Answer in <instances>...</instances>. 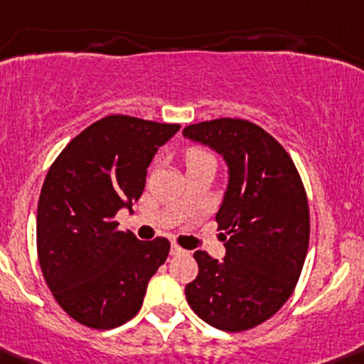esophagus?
<instances>
[{"mask_svg": "<svg viewBox=\"0 0 364 364\" xmlns=\"http://www.w3.org/2000/svg\"><path fill=\"white\" fill-rule=\"evenodd\" d=\"M170 252H171V256H177V254H183V252H186V250H183L182 247H178L177 243H171V250H170Z\"/></svg>", "mask_w": 364, "mask_h": 364, "instance_id": "34e87169", "label": "esophagus"}]
</instances>
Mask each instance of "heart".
<instances>
[{"instance_id": "1", "label": "heart", "mask_w": 364, "mask_h": 364, "mask_svg": "<svg viewBox=\"0 0 364 364\" xmlns=\"http://www.w3.org/2000/svg\"><path fill=\"white\" fill-rule=\"evenodd\" d=\"M212 159L207 152L203 151H198V149H193V151L187 152V164H194V163H200V161H207Z\"/></svg>"}]
</instances>
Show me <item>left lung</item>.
Returning <instances> with one entry per match:
<instances>
[{
    "label": "left lung",
    "instance_id": "8db88e82",
    "mask_svg": "<svg viewBox=\"0 0 364 364\" xmlns=\"http://www.w3.org/2000/svg\"><path fill=\"white\" fill-rule=\"evenodd\" d=\"M183 138L212 149L228 168L215 213L226 256L196 250V279L186 298L200 319L223 331H245L289 299L309 250L306 194L282 145L243 119L191 124Z\"/></svg>",
    "mask_w": 364,
    "mask_h": 364
}]
</instances>
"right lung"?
<instances>
[{
	"label": "right lung",
	"instance_id": "1",
	"mask_svg": "<svg viewBox=\"0 0 364 364\" xmlns=\"http://www.w3.org/2000/svg\"><path fill=\"white\" fill-rule=\"evenodd\" d=\"M127 115H108L65 147L45 177L36 245L45 282L80 324L112 329L133 319L170 242H140L117 231L119 210L133 212L149 164L177 131Z\"/></svg>",
	"mask_w": 364,
	"mask_h": 364
}]
</instances>
